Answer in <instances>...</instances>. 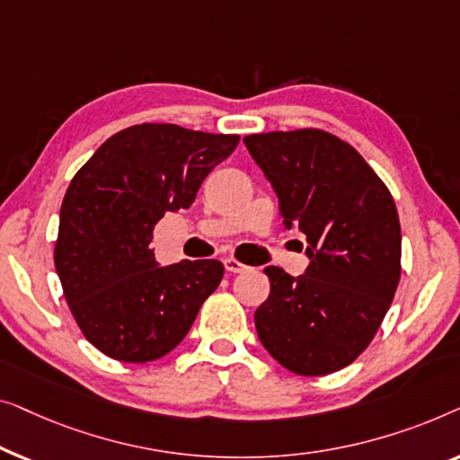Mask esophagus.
<instances>
[{
  "label": "esophagus",
  "mask_w": 460,
  "mask_h": 460,
  "mask_svg": "<svg viewBox=\"0 0 460 460\" xmlns=\"http://www.w3.org/2000/svg\"><path fill=\"white\" fill-rule=\"evenodd\" d=\"M225 269H227L229 273H243V270H248V267L235 261V258H225Z\"/></svg>",
  "instance_id": "1"
}]
</instances>
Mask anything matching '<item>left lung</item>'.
<instances>
[{
  "label": "left lung",
  "mask_w": 460,
  "mask_h": 460,
  "mask_svg": "<svg viewBox=\"0 0 460 460\" xmlns=\"http://www.w3.org/2000/svg\"><path fill=\"white\" fill-rule=\"evenodd\" d=\"M279 199L286 229L306 235L308 267L264 269L270 294L258 338L297 375L340 371L371 344L400 281L398 210L365 158L319 128L243 137Z\"/></svg>",
  "instance_id": "left-lung-1"
}]
</instances>
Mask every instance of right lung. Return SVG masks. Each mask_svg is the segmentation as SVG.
I'll return each mask as SVG.
<instances>
[{
	"label": "right lung",
	"mask_w": 460,
	"mask_h": 460,
	"mask_svg": "<svg viewBox=\"0 0 460 460\" xmlns=\"http://www.w3.org/2000/svg\"><path fill=\"white\" fill-rule=\"evenodd\" d=\"M237 141V135L146 122L103 141L70 181L56 270L76 325L106 357H164L218 288L225 273L218 261L160 267L150 243L164 212L190 208Z\"/></svg>",
	"instance_id": "add662e5"
}]
</instances>
